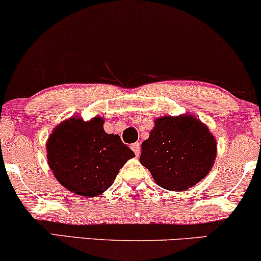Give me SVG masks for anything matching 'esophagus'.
I'll return each instance as SVG.
<instances>
[{"label": "esophagus", "instance_id": "1", "mask_svg": "<svg viewBox=\"0 0 261 261\" xmlns=\"http://www.w3.org/2000/svg\"><path fill=\"white\" fill-rule=\"evenodd\" d=\"M131 149L134 150V153L136 154V156H138V155H140V151H141V143H140V142H136V143L131 144Z\"/></svg>", "mask_w": 261, "mask_h": 261}]
</instances>
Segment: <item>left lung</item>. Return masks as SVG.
<instances>
[{"label": "left lung", "mask_w": 261, "mask_h": 261, "mask_svg": "<svg viewBox=\"0 0 261 261\" xmlns=\"http://www.w3.org/2000/svg\"><path fill=\"white\" fill-rule=\"evenodd\" d=\"M217 155V143L206 125L189 115L161 117L149 138L142 143L141 164L158 186L183 191L208 174Z\"/></svg>", "instance_id": "obj_1"}]
</instances>
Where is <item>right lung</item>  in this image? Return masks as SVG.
<instances>
[{
	"label": "right lung",
	"instance_id": "add662e5",
	"mask_svg": "<svg viewBox=\"0 0 261 261\" xmlns=\"http://www.w3.org/2000/svg\"><path fill=\"white\" fill-rule=\"evenodd\" d=\"M103 119L71 118L54 128L47 143L48 164L59 183L78 195L95 197L113 184L135 153L118 135L103 130Z\"/></svg>",
	"mask_w": 261,
	"mask_h": 261
}]
</instances>
